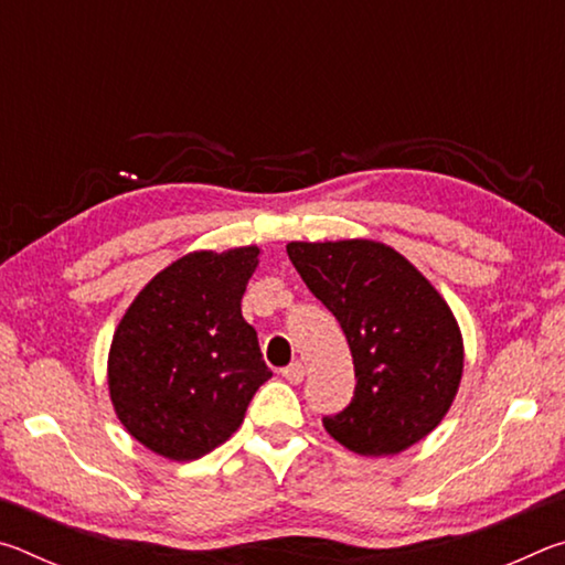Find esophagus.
I'll use <instances>...</instances> for the list:
<instances>
[{
    "label": "esophagus",
    "mask_w": 565,
    "mask_h": 565,
    "mask_svg": "<svg viewBox=\"0 0 565 565\" xmlns=\"http://www.w3.org/2000/svg\"><path fill=\"white\" fill-rule=\"evenodd\" d=\"M281 374H284L286 381H289V384H301V381H303V363L294 361L281 371Z\"/></svg>",
    "instance_id": "34e87169"
}]
</instances>
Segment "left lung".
<instances>
[{
  "label": "left lung",
  "instance_id": "obj_1",
  "mask_svg": "<svg viewBox=\"0 0 565 565\" xmlns=\"http://www.w3.org/2000/svg\"><path fill=\"white\" fill-rule=\"evenodd\" d=\"M286 254L341 323L353 356L351 404L323 428L361 456H394L431 434L463 374L461 329L444 296L371 238L291 242Z\"/></svg>",
  "mask_w": 565,
  "mask_h": 565
}]
</instances>
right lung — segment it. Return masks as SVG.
Wrapping results in <instances>:
<instances>
[{
	"mask_svg": "<svg viewBox=\"0 0 565 565\" xmlns=\"http://www.w3.org/2000/svg\"><path fill=\"white\" fill-rule=\"evenodd\" d=\"M259 248L191 252L124 313L109 349V396L124 428L169 461H194L242 426L271 379L242 296Z\"/></svg>",
	"mask_w": 565,
	"mask_h": 565,
	"instance_id": "add662e5",
	"label": "right lung"
}]
</instances>
